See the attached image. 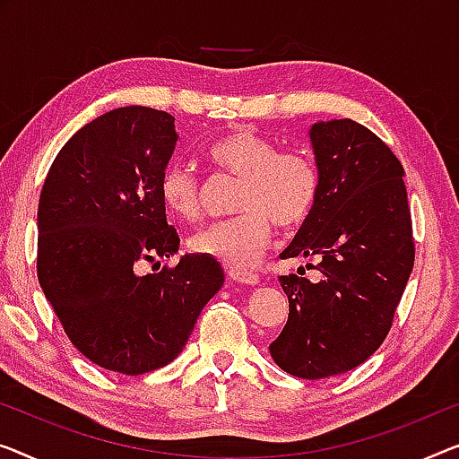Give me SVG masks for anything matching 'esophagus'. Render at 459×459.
I'll return each mask as SVG.
<instances>
[{
	"instance_id": "obj_1",
	"label": "esophagus",
	"mask_w": 459,
	"mask_h": 459,
	"mask_svg": "<svg viewBox=\"0 0 459 459\" xmlns=\"http://www.w3.org/2000/svg\"><path fill=\"white\" fill-rule=\"evenodd\" d=\"M229 278L232 280V282H238V284H247V286L259 284V273L245 272V270H230Z\"/></svg>"
}]
</instances>
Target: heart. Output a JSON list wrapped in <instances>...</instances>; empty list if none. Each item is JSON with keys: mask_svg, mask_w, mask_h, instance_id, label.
<instances>
[{"mask_svg": "<svg viewBox=\"0 0 459 459\" xmlns=\"http://www.w3.org/2000/svg\"><path fill=\"white\" fill-rule=\"evenodd\" d=\"M218 170L241 177L237 216L212 222L189 238L197 255L218 259L232 268H251L270 245L273 222L295 229L311 216L319 195L316 162L299 150L276 143L251 129H237L208 148ZM160 200L170 214L194 222L202 216L204 186L194 170L170 164L160 177Z\"/></svg>", "mask_w": 459, "mask_h": 459, "instance_id": "obj_1", "label": "heart"}]
</instances>
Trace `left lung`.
I'll return each mask as SVG.
<instances>
[{"label": "left lung", "instance_id": "left-lung-1", "mask_svg": "<svg viewBox=\"0 0 459 459\" xmlns=\"http://www.w3.org/2000/svg\"><path fill=\"white\" fill-rule=\"evenodd\" d=\"M319 173L311 216L280 257H319L317 282L280 276L289 321L270 344L282 371L324 379L365 362L385 340L414 265L404 167L352 119L309 129Z\"/></svg>", "mask_w": 459, "mask_h": 459}]
</instances>
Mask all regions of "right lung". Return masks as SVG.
Here are the masks:
<instances>
[{"instance_id":"add662e5","label":"right lung","mask_w":459,"mask_h":459,"mask_svg":"<svg viewBox=\"0 0 459 459\" xmlns=\"http://www.w3.org/2000/svg\"><path fill=\"white\" fill-rule=\"evenodd\" d=\"M177 140L173 115L115 108L67 140L40 191L39 284L72 344L107 371L143 375L175 360L224 284L222 265L195 253L138 273L179 251L160 200Z\"/></svg>"}]
</instances>
